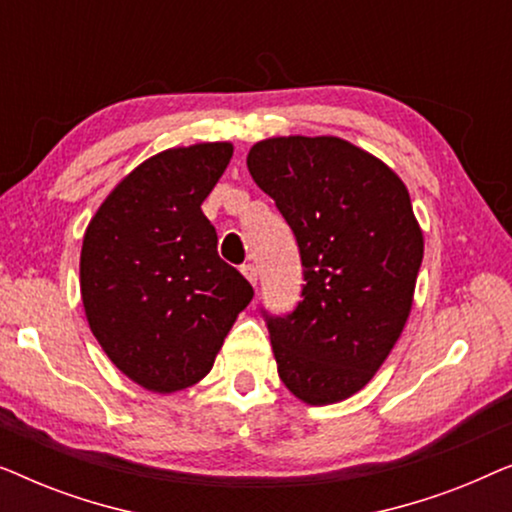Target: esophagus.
Instances as JSON below:
<instances>
[{"label":"esophagus","instance_id":"1","mask_svg":"<svg viewBox=\"0 0 512 512\" xmlns=\"http://www.w3.org/2000/svg\"><path fill=\"white\" fill-rule=\"evenodd\" d=\"M240 270H242V275L247 277L251 284H256V279H258V272H256V265H254V263H244Z\"/></svg>","mask_w":512,"mask_h":512}]
</instances>
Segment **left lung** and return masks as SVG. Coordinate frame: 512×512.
Segmentation results:
<instances>
[{"label":"left lung","mask_w":512,"mask_h":512,"mask_svg":"<svg viewBox=\"0 0 512 512\" xmlns=\"http://www.w3.org/2000/svg\"><path fill=\"white\" fill-rule=\"evenodd\" d=\"M249 174L296 235L303 300L265 314L279 380L307 405L354 396L387 361L412 310L424 235L401 177L340 137H270Z\"/></svg>","instance_id":"8db88e82"}]
</instances>
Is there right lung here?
<instances>
[{
	"label": "right lung",
	"mask_w": 512,
	"mask_h": 512,
	"mask_svg": "<svg viewBox=\"0 0 512 512\" xmlns=\"http://www.w3.org/2000/svg\"><path fill=\"white\" fill-rule=\"evenodd\" d=\"M230 142L160 151L118 181L81 247V300L111 363L153 394L198 384L254 289L216 254L200 205Z\"/></svg>",
	"instance_id": "1"
}]
</instances>
